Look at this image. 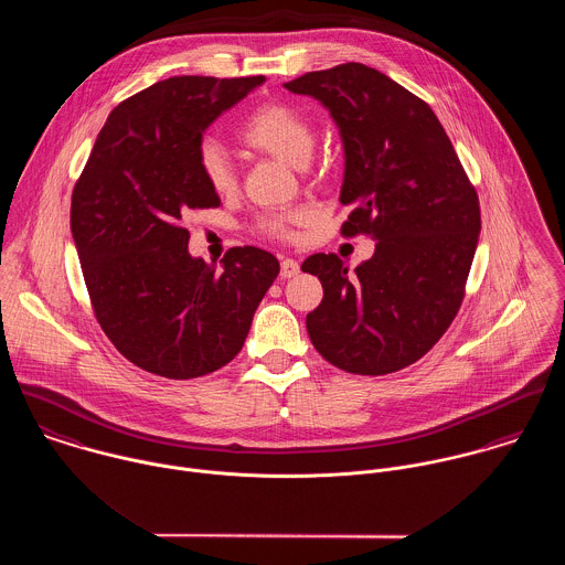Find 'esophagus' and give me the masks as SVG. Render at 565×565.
<instances>
[{"label":"esophagus","mask_w":565,"mask_h":565,"mask_svg":"<svg viewBox=\"0 0 565 565\" xmlns=\"http://www.w3.org/2000/svg\"><path fill=\"white\" fill-rule=\"evenodd\" d=\"M300 271V265H298V260H294V258H285L282 263H280V278H294L296 274Z\"/></svg>","instance_id":"34e87169"}]
</instances>
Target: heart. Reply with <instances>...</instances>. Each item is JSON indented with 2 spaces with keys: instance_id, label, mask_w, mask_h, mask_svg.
Returning <instances> with one entry per match:
<instances>
[{
  "instance_id": "b5f03b06",
  "label": "heart",
  "mask_w": 565,
  "mask_h": 565,
  "mask_svg": "<svg viewBox=\"0 0 565 565\" xmlns=\"http://www.w3.org/2000/svg\"><path fill=\"white\" fill-rule=\"evenodd\" d=\"M239 141L254 154H263L294 167H305L313 154L316 128L309 115L302 113L298 106L280 99H269L258 104L247 115L239 128ZM198 164L204 182L213 193L228 195L235 191L237 171L217 141H202L198 150ZM311 222L313 213L309 209H298L285 215L263 220L260 228L271 237L291 239L296 237L298 228Z\"/></svg>"
}]
</instances>
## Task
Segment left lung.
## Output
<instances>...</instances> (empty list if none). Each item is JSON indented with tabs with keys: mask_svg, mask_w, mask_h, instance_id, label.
Here are the masks:
<instances>
[{
	"mask_svg": "<svg viewBox=\"0 0 565 565\" xmlns=\"http://www.w3.org/2000/svg\"><path fill=\"white\" fill-rule=\"evenodd\" d=\"M285 88L330 110L343 141V237L370 235V260L348 271L337 254H313L322 305L307 330L328 363L383 376L422 359L466 296L481 233V206L430 106L385 74L345 63Z\"/></svg>",
	"mask_w": 565,
	"mask_h": 565,
	"instance_id": "left-lung-1",
	"label": "left lung"
}]
</instances>
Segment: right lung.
Segmentation results:
<instances>
[{"label":"right lung","mask_w":565,"mask_h":565,"mask_svg":"<svg viewBox=\"0 0 565 565\" xmlns=\"http://www.w3.org/2000/svg\"><path fill=\"white\" fill-rule=\"evenodd\" d=\"M265 76H173L106 119L72 195L93 313L137 367L186 381L231 363L280 265L243 245L222 269L189 254L182 217L220 206L198 164L204 130Z\"/></svg>","instance_id":"obj_1"}]
</instances>
